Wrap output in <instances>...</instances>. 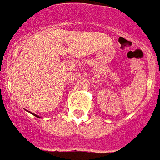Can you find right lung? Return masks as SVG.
<instances>
[{
    "label": "right lung",
    "mask_w": 160,
    "mask_h": 160,
    "mask_svg": "<svg viewBox=\"0 0 160 160\" xmlns=\"http://www.w3.org/2000/svg\"><path fill=\"white\" fill-rule=\"evenodd\" d=\"M32 114V115L33 116H35V117H37V118H40V117L39 116H38V115H36V114H34V113H32V112H31Z\"/></svg>",
    "instance_id": "right-lung-1"
}]
</instances>
